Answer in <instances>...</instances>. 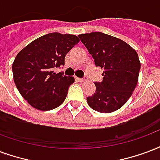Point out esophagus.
Returning <instances> with one entry per match:
<instances>
[{"mask_svg":"<svg viewBox=\"0 0 160 160\" xmlns=\"http://www.w3.org/2000/svg\"><path fill=\"white\" fill-rule=\"evenodd\" d=\"M76 80H78V81H80V82H83V81L87 80V78H86V76L84 77V78H78V77H76Z\"/></svg>","mask_w":160,"mask_h":160,"instance_id":"34e87169","label":"esophagus"}]
</instances>
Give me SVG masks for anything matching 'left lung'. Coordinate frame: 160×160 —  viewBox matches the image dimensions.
Instances as JSON below:
<instances>
[{
  "mask_svg": "<svg viewBox=\"0 0 160 160\" xmlns=\"http://www.w3.org/2000/svg\"><path fill=\"white\" fill-rule=\"evenodd\" d=\"M97 67L104 68L102 81L95 82L96 92L86 98L92 109L112 113L132 95L138 81L141 62L137 52L120 39L102 32L78 35Z\"/></svg>",
  "mask_w": 160,
  "mask_h": 160,
  "instance_id": "8db88e82",
  "label": "left lung"
}]
</instances>
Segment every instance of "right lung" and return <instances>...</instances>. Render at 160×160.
Segmentation results:
<instances>
[{
    "instance_id": "add662e5",
    "label": "right lung",
    "mask_w": 160,
    "mask_h": 160,
    "mask_svg": "<svg viewBox=\"0 0 160 160\" xmlns=\"http://www.w3.org/2000/svg\"><path fill=\"white\" fill-rule=\"evenodd\" d=\"M80 41L74 35L50 33L26 46L12 63L15 85L32 107L41 111L56 108L64 102L74 78L54 69L64 65L66 54Z\"/></svg>"
}]
</instances>
